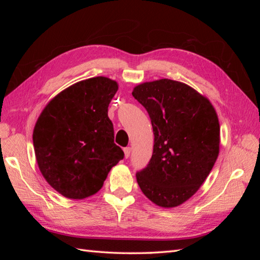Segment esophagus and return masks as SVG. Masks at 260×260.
Wrapping results in <instances>:
<instances>
[{
	"mask_svg": "<svg viewBox=\"0 0 260 260\" xmlns=\"http://www.w3.org/2000/svg\"><path fill=\"white\" fill-rule=\"evenodd\" d=\"M131 147H125L124 148V153H125V157L127 158V157H129V155H131Z\"/></svg>",
	"mask_w": 260,
	"mask_h": 260,
	"instance_id": "esophagus-1",
	"label": "esophagus"
}]
</instances>
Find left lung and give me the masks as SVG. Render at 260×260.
Returning <instances> with one entry per match:
<instances>
[{
	"mask_svg": "<svg viewBox=\"0 0 260 260\" xmlns=\"http://www.w3.org/2000/svg\"><path fill=\"white\" fill-rule=\"evenodd\" d=\"M132 95L150 115L153 153L136 173L142 192L163 208L186 201L211 172L219 154L217 113L207 98L180 81L144 82Z\"/></svg>",
	"mask_w": 260,
	"mask_h": 260,
	"instance_id": "1",
	"label": "left lung"
}]
</instances>
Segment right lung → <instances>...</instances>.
<instances>
[{"label":"right lung","instance_id":"right-lung-1","mask_svg":"<svg viewBox=\"0 0 260 260\" xmlns=\"http://www.w3.org/2000/svg\"><path fill=\"white\" fill-rule=\"evenodd\" d=\"M117 89L106 77L79 81L54 97L38 118L33 146L39 169L66 198L95 194L124 158L107 114Z\"/></svg>","mask_w":260,"mask_h":260}]
</instances>
